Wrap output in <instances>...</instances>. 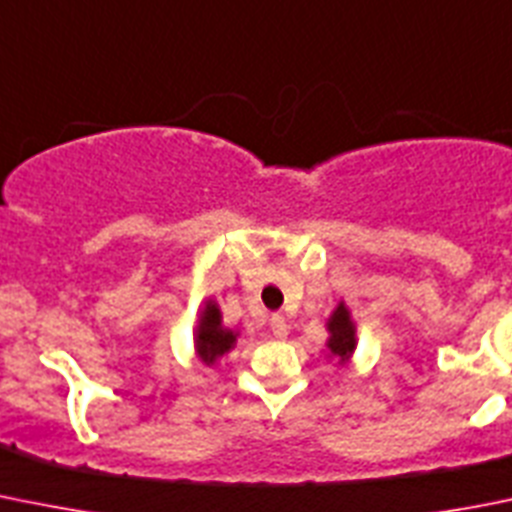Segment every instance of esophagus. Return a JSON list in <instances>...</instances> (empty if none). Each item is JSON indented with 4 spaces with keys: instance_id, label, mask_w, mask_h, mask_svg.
<instances>
[{
    "instance_id": "1",
    "label": "esophagus",
    "mask_w": 512,
    "mask_h": 512,
    "mask_svg": "<svg viewBox=\"0 0 512 512\" xmlns=\"http://www.w3.org/2000/svg\"><path fill=\"white\" fill-rule=\"evenodd\" d=\"M270 331L275 338H285L288 336V321H285L283 315H272L270 318Z\"/></svg>"
}]
</instances>
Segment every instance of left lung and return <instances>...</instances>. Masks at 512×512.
Listing matches in <instances>:
<instances>
[{
    "instance_id": "1",
    "label": "left lung",
    "mask_w": 512,
    "mask_h": 512,
    "mask_svg": "<svg viewBox=\"0 0 512 512\" xmlns=\"http://www.w3.org/2000/svg\"><path fill=\"white\" fill-rule=\"evenodd\" d=\"M328 351L338 358V361H348L356 348V326L351 323V313H348L346 305H338L333 310V315L328 318Z\"/></svg>"
}]
</instances>
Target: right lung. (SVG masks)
<instances>
[{
	"instance_id": "1",
	"label": "right lung",
	"mask_w": 512,
	"mask_h": 512,
	"mask_svg": "<svg viewBox=\"0 0 512 512\" xmlns=\"http://www.w3.org/2000/svg\"><path fill=\"white\" fill-rule=\"evenodd\" d=\"M237 341V333H232L229 328H222V315L214 303H207L202 318H199L197 328V353L204 364H214L219 356L229 351Z\"/></svg>"
}]
</instances>
